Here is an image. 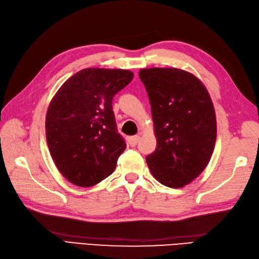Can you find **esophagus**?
<instances>
[{
  "label": "esophagus",
  "mask_w": 259,
  "mask_h": 259,
  "mask_svg": "<svg viewBox=\"0 0 259 259\" xmlns=\"http://www.w3.org/2000/svg\"><path fill=\"white\" fill-rule=\"evenodd\" d=\"M139 140H140V137L139 136L130 137V138H129V145L131 147H135V146H137V144H138Z\"/></svg>",
  "instance_id": "34e87169"
}]
</instances>
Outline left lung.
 I'll use <instances>...</instances> for the list:
<instances>
[{"mask_svg":"<svg viewBox=\"0 0 259 259\" xmlns=\"http://www.w3.org/2000/svg\"><path fill=\"white\" fill-rule=\"evenodd\" d=\"M157 137L146 160L159 183L180 188L199 176L210 160L217 136L211 99L199 79L175 68L142 69Z\"/></svg>","mask_w":259,"mask_h":259,"instance_id":"left-lung-1","label":"left lung"}]
</instances>
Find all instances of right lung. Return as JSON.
<instances>
[{"mask_svg":"<svg viewBox=\"0 0 259 259\" xmlns=\"http://www.w3.org/2000/svg\"><path fill=\"white\" fill-rule=\"evenodd\" d=\"M134 73L121 69H84L60 88L49 106L46 134L59 171L79 187L97 185L113 172L125 149L112 100Z\"/></svg>","mask_w":259,"mask_h":259,"instance_id":"add662e5","label":"right lung"}]
</instances>
